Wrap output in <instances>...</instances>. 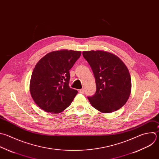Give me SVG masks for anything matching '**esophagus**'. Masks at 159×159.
<instances>
[{
	"instance_id": "34e87169",
	"label": "esophagus",
	"mask_w": 159,
	"mask_h": 159,
	"mask_svg": "<svg viewBox=\"0 0 159 159\" xmlns=\"http://www.w3.org/2000/svg\"><path fill=\"white\" fill-rule=\"evenodd\" d=\"M79 92L81 93H84V89H81L79 90Z\"/></svg>"
}]
</instances>
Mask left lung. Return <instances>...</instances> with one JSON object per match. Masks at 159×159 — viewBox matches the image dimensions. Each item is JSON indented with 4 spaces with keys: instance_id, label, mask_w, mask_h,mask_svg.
Segmentation results:
<instances>
[{
    "instance_id": "8db88e82",
    "label": "left lung",
    "mask_w": 159,
    "mask_h": 159,
    "mask_svg": "<svg viewBox=\"0 0 159 159\" xmlns=\"http://www.w3.org/2000/svg\"><path fill=\"white\" fill-rule=\"evenodd\" d=\"M82 55L95 80L96 92L87 97L92 106L103 113L121 108L131 92V79L125 65L116 56L102 50L84 51Z\"/></svg>"
}]
</instances>
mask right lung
<instances>
[{
    "label": "right lung",
    "instance_id": "right-lung-1",
    "mask_svg": "<svg viewBox=\"0 0 159 159\" xmlns=\"http://www.w3.org/2000/svg\"><path fill=\"white\" fill-rule=\"evenodd\" d=\"M80 55V51H54L36 64L30 79V91L34 102L42 110L57 114L72 103L78 91L69 87V70Z\"/></svg>",
    "mask_w": 159,
    "mask_h": 159
}]
</instances>
